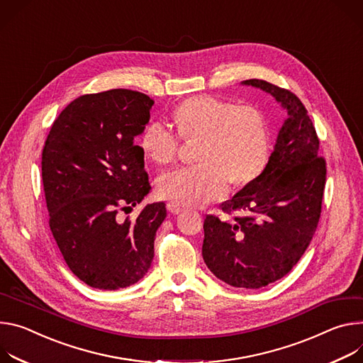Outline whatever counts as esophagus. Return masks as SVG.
I'll list each match as a JSON object with an SVG mask.
<instances>
[{"label": "esophagus", "mask_w": 363, "mask_h": 363, "mask_svg": "<svg viewBox=\"0 0 363 363\" xmlns=\"http://www.w3.org/2000/svg\"><path fill=\"white\" fill-rule=\"evenodd\" d=\"M167 209H169V212H172V213H180V212H183V206H180V205H177V203H174V202H169L167 203Z\"/></svg>", "instance_id": "34e87169"}]
</instances>
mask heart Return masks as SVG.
Instances as JSON below:
<instances>
[{
    "label": "heart",
    "instance_id": "1",
    "mask_svg": "<svg viewBox=\"0 0 363 363\" xmlns=\"http://www.w3.org/2000/svg\"><path fill=\"white\" fill-rule=\"evenodd\" d=\"M173 133L160 121L150 123L140 147L147 158L166 164L174 158L180 138L197 140L193 166L161 173L157 189L161 197L180 206H202L220 199L232 184H247L267 166L269 133L264 113L254 105H235L215 96H194L173 113Z\"/></svg>",
    "mask_w": 363,
    "mask_h": 363
}]
</instances>
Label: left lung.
<instances>
[{"label": "left lung", "mask_w": 363, "mask_h": 363, "mask_svg": "<svg viewBox=\"0 0 363 363\" xmlns=\"http://www.w3.org/2000/svg\"><path fill=\"white\" fill-rule=\"evenodd\" d=\"M242 85L271 94L289 118L262 173L222 203L225 213L239 211L240 215L206 216L202 255L223 283L261 289L289 274L313 239L326 161L318 155V138L307 109L293 92L261 79L244 80Z\"/></svg>", "instance_id": "obj_1"}]
</instances>
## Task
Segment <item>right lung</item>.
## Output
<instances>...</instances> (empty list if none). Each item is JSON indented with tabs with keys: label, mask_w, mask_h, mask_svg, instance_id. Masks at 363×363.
Here are the masks:
<instances>
[{
	"label": "right lung",
	"mask_w": 363,
	"mask_h": 363,
	"mask_svg": "<svg viewBox=\"0 0 363 363\" xmlns=\"http://www.w3.org/2000/svg\"><path fill=\"white\" fill-rule=\"evenodd\" d=\"M152 105L150 96L130 89L79 96L56 118L45 143L50 230L70 271L94 289L135 284L154 258L166 205L144 206L134 222L118 216L151 189L135 137Z\"/></svg>",
	"instance_id": "right-lung-1"
}]
</instances>
